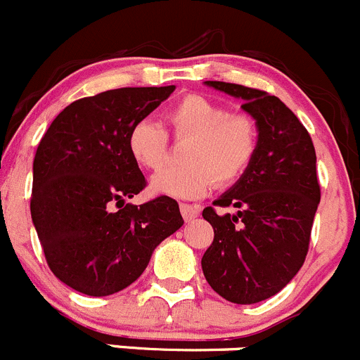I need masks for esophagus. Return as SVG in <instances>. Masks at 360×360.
<instances>
[{"label":"esophagus","instance_id":"34e87169","mask_svg":"<svg viewBox=\"0 0 360 360\" xmlns=\"http://www.w3.org/2000/svg\"><path fill=\"white\" fill-rule=\"evenodd\" d=\"M179 209H181V214H183V217L186 223L193 221L195 217H198V214H200V207L190 205V203H181Z\"/></svg>","mask_w":360,"mask_h":360}]
</instances>
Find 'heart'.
<instances>
[{
  "instance_id": "obj_1",
  "label": "heart",
  "mask_w": 360,
  "mask_h": 360,
  "mask_svg": "<svg viewBox=\"0 0 360 360\" xmlns=\"http://www.w3.org/2000/svg\"><path fill=\"white\" fill-rule=\"evenodd\" d=\"M167 123L176 139H188L181 162L151 177V191L174 198H200L214 183L231 184L248 170L257 148V129L244 112H228L209 97L190 94L167 110ZM127 150L146 170L162 165L167 134L153 120L141 118L127 134Z\"/></svg>"
}]
</instances>
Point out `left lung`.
<instances>
[{
    "label": "left lung",
    "instance_id": "8db88e82",
    "mask_svg": "<svg viewBox=\"0 0 360 360\" xmlns=\"http://www.w3.org/2000/svg\"><path fill=\"white\" fill-rule=\"evenodd\" d=\"M205 85L242 99V110L256 122L257 148L240 179L214 202L233 207L235 214L203 209L214 240L203 254L202 270L224 300L259 303L284 289L307 257L321 202L315 148L278 97L235 83Z\"/></svg>",
    "mask_w": 360,
    "mask_h": 360
}]
</instances>
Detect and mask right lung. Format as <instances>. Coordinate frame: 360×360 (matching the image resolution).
Returning <instances> with one entry per match:
<instances>
[{
  "instance_id": "right-lung-1",
  "label": "right lung",
  "mask_w": 360,
  "mask_h": 360,
  "mask_svg": "<svg viewBox=\"0 0 360 360\" xmlns=\"http://www.w3.org/2000/svg\"><path fill=\"white\" fill-rule=\"evenodd\" d=\"M174 90L127 86L83 97L64 108L39 141L32 224L50 270L75 291H122L146 270L160 242L183 226L172 198L125 203L146 186L127 134Z\"/></svg>"
}]
</instances>
